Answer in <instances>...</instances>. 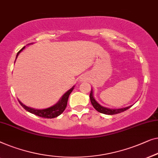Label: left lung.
<instances>
[{
  "instance_id": "left-lung-1",
  "label": "left lung",
  "mask_w": 158,
  "mask_h": 158,
  "mask_svg": "<svg viewBox=\"0 0 158 158\" xmlns=\"http://www.w3.org/2000/svg\"><path fill=\"white\" fill-rule=\"evenodd\" d=\"M89 97H90V100H91V103H92V106H94V108L96 110L97 112L102 113V114H119V113H121L123 112H124L128 109H130L132 106H127V107L125 108H122V109H115V110H113V109H108L106 107H104V106H102L100 104H99L95 100L94 97H93L92 95V91H91V93L89 94Z\"/></svg>"
}]
</instances>
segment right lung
Instances as JSON below:
<instances>
[{"label": "right lung", "mask_w": 158, "mask_h": 158, "mask_svg": "<svg viewBox=\"0 0 158 158\" xmlns=\"http://www.w3.org/2000/svg\"><path fill=\"white\" fill-rule=\"evenodd\" d=\"M25 48L24 46L23 48H22L21 50L18 52V54L16 55V58L19 56V53L21 52L23 48ZM73 89L74 87H72L71 89L68 91L65 94L63 95V97H61V100H60L56 104H55L54 106H51L49 108L47 109H44V110H35V109L33 108H30L28 107L21 103V102H19V103L21 105L23 106V107L25 109L26 111L29 112L32 114L37 115V116L41 117H44V118H47V119H52V118H54V117H56L61 114L62 112L65 110V109L66 107V105H67V102H68V99L69 97V94H71V92H72Z\"/></svg>", "instance_id": "obj_1"}]
</instances>
